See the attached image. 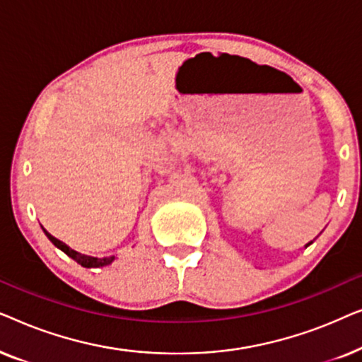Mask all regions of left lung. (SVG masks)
Wrapping results in <instances>:
<instances>
[{
	"instance_id": "obj_1",
	"label": "left lung",
	"mask_w": 362,
	"mask_h": 362,
	"mask_svg": "<svg viewBox=\"0 0 362 362\" xmlns=\"http://www.w3.org/2000/svg\"><path fill=\"white\" fill-rule=\"evenodd\" d=\"M310 244H311V242H310ZM310 244H306V245H310Z\"/></svg>"
}]
</instances>
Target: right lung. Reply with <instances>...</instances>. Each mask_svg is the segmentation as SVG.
Wrapping results in <instances>:
<instances>
[{
	"instance_id": "obj_1",
	"label": "right lung",
	"mask_w": 362,
	"mask_h": 362,
	"mask_svg": "<svg viewBox=\"0 0 362 362\" xmlns=\"http://www.w3.org/2000/svg\"><path fill=\"white\" fill-rule=\"evenodd\" d=\"M46 235L49 237V240L52 242L54 245L57 247V249H61L64 254H67L71 259H74L77 262L78 265L86 267V269H98V267H105V265H110L113 260H115V255H110V257H102V259H98V257H90V255H86V254H81V252L71 249V247L64 244L62 240L56 239V237L49 234L46 232Z\"/></svg>"
}]
</instances>
